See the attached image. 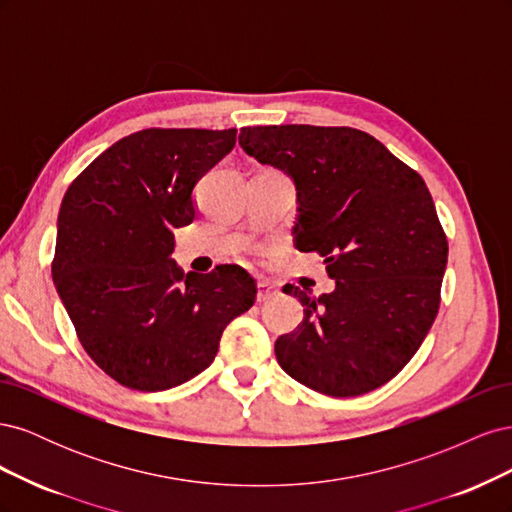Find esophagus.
Listing matches in <instances>:
<instances>
[{
    "mask_svg": "<svg viewBox=\"0 0 512 512\" xmlns=\"http://www.w3.org/2000/svg\"><path fill=\"white\" fill-rule=\"evenodd\" d=\"M277 294H280V290H277L275 286H271L269 282H260V284H258V294H256V301H258V303H267V301L275 299Z\"/></svg>",
    "mask_w": 512,
    "mask_h": 512,
    "instance_id": "obj_1",
    "label": "esophagus"
}]
</instances>
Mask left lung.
<instances>
[{
	"label": "left lung",
	"mask_w": 512,
	"mask_h": 512,
	"mask_svg": "<svg viewBox=\"0 0 512 512\" xmlns=\"http://www.w3.org/2000/svg\"><path fill=\"white\" fill-rule=\"evenodd\" d=\"M239 145L292 179L297 250L318 252L335 280L320 297L288 288L303 322L275 342L277 363L331 397L378 389L438 316L448 243L425 181L354 128L256 126Z\"/></svg>",
	"instance_id": "obj_1"
}]
</instances>
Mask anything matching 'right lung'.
<instances>
[{
    "mask_svg": "<svg viewBox=\"0 0 512 512\" xmlns=\"http://www.w3.org/2000/svg\"><path fill=\"white\" fill-rule=\"evenodd\" d=\"M237 130L121 138L72 181L59 207L53 282L85 352L128 389L156 393L205 371L256 284L224 265L183 273L173 230L196 218L194 188Z\"/></svg>",
    "mask_w": 512,
    "mask_h": 512,
    "instance_id": "add662e5",
    "label": "right lung"
}]
</instances>
